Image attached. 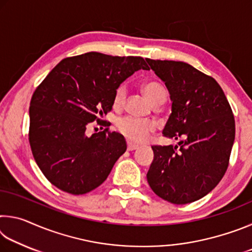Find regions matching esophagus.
Masks as SVG:
<instances>
[{"instance_id": "obj_1", "label": "esophagus", "mask_w": 252, "mask_h": 252, "mask_svg": "<svg viewBox=\"0 0 252 252\" xmlns=\"http://www.w3.org/2000/svg\"><path fill=\"white\" fill-rule=\"evenodd\" d=\"M138 148H139L138 144H134V143L127 141V143H126L127 151H133V150H136V149H138Z\"/></svg>"}]
</instances>
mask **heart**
Returning a JSON list of instances; mask_svg holds the SVG:
<instances>
[{
	"instance_id": "heart-1",
	"label": "heart",
	"mask_w": 252,
	"mask_h": 252,
	"mask_svg": "<svg viewBox=\"0 0 252 252\" xmlns=\"http://www.w3.org/2000/svg\"><path fill=\"white\" fill-rule=\"evenodd\" d=\"M142 91L148 100L152 104L158 105L163 103L165 97H167V91L163 85L156 81H151L143 84ZM126 99V84H121L117 88L116 92L113 95V105L114 108L120 109L125 105ZM117 130L120 133L130 140L132 142H143L148 139L153 131L156 130V123L151 120H139L131 117H125L119 119L117 121Z\"/></svg>"
}]
</instances>
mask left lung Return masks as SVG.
Wrapping results in <instances>:
<instances>
[{"label": "left lung", "instance_id": "8db88e82", "mask_svg": "<svg viewBox=\"0 0 252 252\" xmlns=\"http://www.w3.org/2000/svg\"><path fill=\"white\" fill-rule=\"evenodd\" d=\"M163 81L172 113L163 129L179 146H152L155 159L147 173L158 197L174 204L201 199L215 189L229 165L236 126L218 82L180 61L147 59Z\"/></svg>", "mask_w": 252, "mask_h": 252}]
</instances>
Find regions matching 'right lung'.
<instances>
[{"mask_svg":"<svg viewBox=\"0 0 252 252\" xmlns=\"http://www.w3.org/2000/svg\"><path fill=\"white\" fill-rule=\"evenodd\" d=\"M140 69L141 57L88 52L63 59L34 91L30 103L29 141L45 178L60 190L84 194L105 181L126 150L123 135L103 131L87 135L92 122L112 110L123 81Z\"/></svg>","mask_w":252,"mask_h":252,"instance_id":"add662e5","label":"right lung"}]
</instances>
